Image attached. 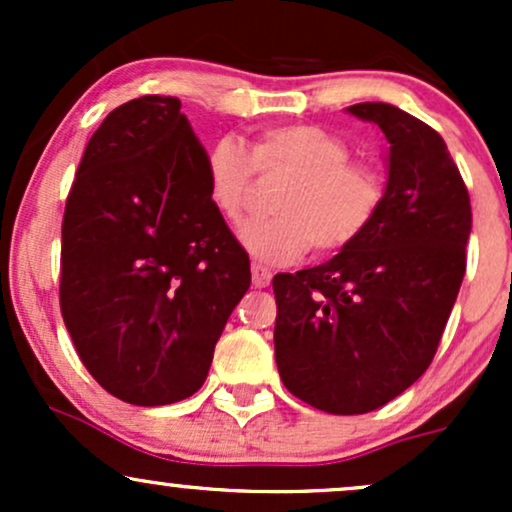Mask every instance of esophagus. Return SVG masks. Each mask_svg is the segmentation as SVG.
Wrapping results in <instances>:
<instances>
[{
	"label": "esophagus",
	"mask_w": 512,
	"mask_h": 512,
	"mask_svg": "<svg viewBox=\"0 0 512 512\" xmlns=\"http://www.w3.org/2000/svg\"><path fill=\"white\" fill-rule=\"evenodd\" d=\"M250 272H252V286H255V289H267V286L272 284V272H269L267 267H262V264H252Z\"/></svg>",
	"instance_id": "esophagus-1"
}]
</instances>
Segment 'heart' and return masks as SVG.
I'll use <instances>...</instances> for the list:
<instances>
[{
    "label": "heart",
    "instance_id": "b5f03b06",
    "mask_svg": "<svg viewBox=\"0 0 512 512\" xmlns=\"http://www.w3.org/2000/svg\"><path fill=\"white\" fill-rule=\"evenodd\" d=\"M349 158L344 139L303 122L262 129L248 149L223 137L207 154L209 197L223 219L238 223L250 207L255 170L284 175L272 199L276 214L245 223L240 240L262 262H291L310 245L332 255L368 231L383 202L380 175Z\"/></svg>",
    "mask_w": 512,
    "mask_h": 512
}]
</instances>
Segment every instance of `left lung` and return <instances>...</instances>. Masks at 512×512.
<instances>
[{"label":"left lung","mask_w":512,"mask_h":512,"mask_svg":"<svg viewBox=\"0 0 512 512\" xmlns=\"http://www.w3.org/2000/svg\"><path fill=\"white\" fill-rule=\"evenodd\" d=\"M346 113L378 125L390 144L378 214L332 260L276 274L272 286L286 390L351 416L392 402L431 366L467 269L472 207L436 129L390 103Z\"/></svg>","instance_id":"obj_1"}]
</instances>
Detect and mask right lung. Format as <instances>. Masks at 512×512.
<instances>
[{
  "instance_id": "add662e5",
  "label": "right lung",
  "mask_w": 512,
  "mask_h": 512,
  "mask_svg": "<svg viewBox=\"0 0 512 512\" xmlns=\"http://www.w3.org/2000/svg\"><path fill=\"white\" fill-rule=\"evenodd\" d=\"M248 289V252L211 202L207 151L178 98L115 108L62 221L60 308L88 373L137 407L192 397Z\"/></svg>"
}]
</instances>
